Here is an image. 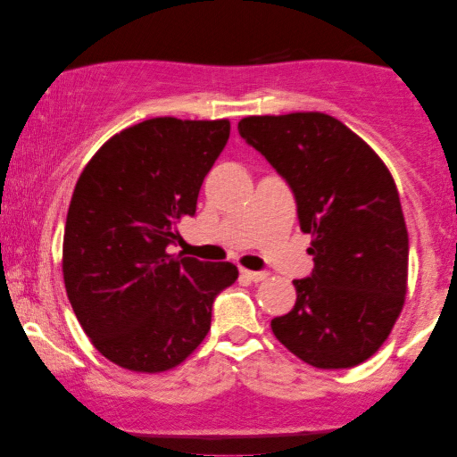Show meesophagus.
I'll return each instance as SVG.
<instances>
[{"mask_svg":"<svg viewBox=\"0 0 457 457\" xmlns=\"http://www.w3.org/2000/svg\"><path fill=\"white\" fill-rule=\"evenodd\" d=\"M241 277H245L247 280H253V283H260V280L268 278V272H255V270H247V268H241Z\"/></svg>","mask_w":457,"mask_h":457,"instance_id":"obj_1","label":"esophagus"}]
</instances>
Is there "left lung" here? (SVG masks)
Here are the masks:
<instances>
[{
	"mask_svg": "<svg viewBox=\"0 0 457 457\" xmlns=\"http://www.w3.org/2000/svg\"><path fill=\"white\" fill-rule=\"evenodd\" d=\"M239 135L293 189L314 270L293 280L272 333L299 360L337 370L366 361L391 335L408 291V228L389 168L322 112L247 116Z\"/></svg>",
	"mask_w": 457,
	"mask_h": 457,
	"instance_id": "left-lung-1",
	"label": "left lung"
}]
</instances>
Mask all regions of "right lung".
Here are the masks:
<instances>
[{
  "mask_svg": "<svg viewBox=\"0 0 457 457\" xmlns=\"http://www.w3.org/2000/svg\"><path fill=\"white\" fill-rule=\"evenodd\" d=\"M230 122L149 118L97 149L74 187L62 272L80 327L104 358L166 372L205 339L212 303L239 277L230 262L168 253L193 216Z\"/></svg>",
  "mask_w": 457,
  "mask_h": 457,
  "instance_id": "add662e5",
  "label": "right lung"
}]
</instances>
